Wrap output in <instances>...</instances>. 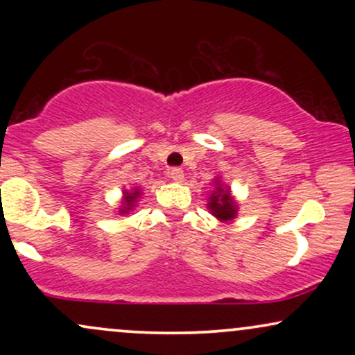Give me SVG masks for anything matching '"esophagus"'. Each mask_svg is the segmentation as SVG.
Segmentation results:
<instances>
[{"mask_svg":"<svg viewBox=\"0 0 355 355\" xmlns=\"http://www.w3.org/2000/svg\"><path fill=\"white\" fill-rule=\"evenodd\" d=\"M168 178L173 182H183V170L178 168V166H173V168L168 170Z\"/></svg>","mask_w":355,"mask_h":355,"instance_id":"1","label":"esophagus"}]
</instances>
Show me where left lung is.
<instances>
[{
	"label": "left lung",
	"mask_w": 355,
	"mask_h": 355,
	"mask_svg": "<svg viewBox=\"0 0 355 355\" xmlns=\"http://www.w3.org/2000/svg\"><path fill=\"white\" fill-rule=\"evenodd\" d=\"M209 209L220 220H232L235 217V214H237V207H235L234 200H232L229 190H223L222 187H217V191L211 193Z\"/></svg>",
	"instance_id": "obj_1"
}]
</instances>
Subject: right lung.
Wrapping results in <instances>:
<instances>
[{"instance_id": "obj_1", "label": "right lung", "mask_w": 355, "mask_h": 355, "mask_svg": "<svg viewBox=\"0 0 355 355\" xmlns=\"http://www.w3.org/2000/svg\"><path fill=\"white\" fill-rule=\"evenodd\" d=\"M138 193H140V191L133 190V193H126L125 195V207H123V210H121V214H125V211L132 210V207H133V203H135V200H137Z\"/></svg>"}]
</instances>
